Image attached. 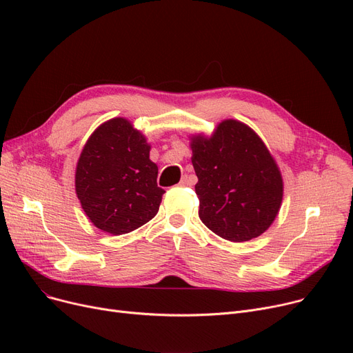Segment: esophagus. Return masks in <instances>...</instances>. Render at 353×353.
Wrapping results in <instances>:
<instances>
[{
    "mask_svg": "<svg viewBox=\"0 0 353 353\" xmlns=\"http://www.w3.org/2000/svg\"><path fill=\"white\" fill-rule=\"evenodd\" d=\"M179 185H181V187H188V185H192V181L190 179V176H188V175H185V176H182V179L179 181Z\"/></svg>",
    "mask_w": 353,
    "mask_h": 353,
    "instance_id": "34e87169",
    "label": "esophagus"
}]
</instances>
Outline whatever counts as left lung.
I'll return each instance as SVG.
<instances>
[{
	"mask_svg": "<svg viewBox=\"0 0 353 353\" xmlns=\"http://www.w3.org/2000/svg\"><path fill=\"white\" fill-rule=\"evenodd\" d=\"M190 140L201 221L236 243L261 236L278 216L284 195L283 175L262 139L245 123L228 119L210 137Z\"/></svg>",
	"mask_w": 353,
	"mask_h": 353,
	"instance_id": "left-lung-1",
	"label": "left lung"
}]
</instances>
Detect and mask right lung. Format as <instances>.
<instances>
[{
	"mask_svg": "<svg viewBox=\"0 0 353 353\" xmlns=\"http://www.w3.org/2000/svg\"><path fill=\"white\" fill-rule=\"evenodd\" d=\"M143 133L123 117L94 130L77 163L75 191L91 223L110 234L136 230L157 216L163 190Z\"/></svg>",
	"mask_w": 353,
	"mask_h": 353,
	"instance_id": "obj_1",
	"label": "right lung"
}]
</instances>
